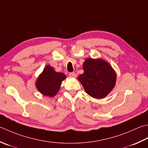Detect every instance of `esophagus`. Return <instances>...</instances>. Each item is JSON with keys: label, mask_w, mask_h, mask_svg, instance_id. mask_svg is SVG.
Segmentation results:
<instances>
[{"label": "esophagus", "mask_w": 148, "mask_h": 148, "mask_svg": "<svg viewBox=\"0 0 148 148\" xmlns=\"http://www.w3.org/2000/svg\"><path fill=\"white\" fill-rule=\"evenodd\" d=\"M69 76L72 77H77V74L75 72H71V73H69Z\"/></svg>", "instance_id": "1"}]
</instances>
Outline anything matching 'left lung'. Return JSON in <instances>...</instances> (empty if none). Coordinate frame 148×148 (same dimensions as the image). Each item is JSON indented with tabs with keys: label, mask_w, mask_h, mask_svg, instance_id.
<instances>
[{
	"label": "left lung",
	"mask_w": 148,
	"mask_h": 148,
	"mask_svg": "<svg viewBox=\"0 0 148 148\" xmlns=\"http://www.w3.org/2000/svg\"><path fill=\"white\" fill-rule=\"evenodd\" d=\"M83 74L77 77L85 92L96 99L105 97L116 82V74L112 66L103 60L87 58L84 62Z\"/></svg>",
	"instance_id": "obj_1"
}]
</instances>
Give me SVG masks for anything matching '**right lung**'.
I'll list each match as a JSON object with an SVG mask.
<instances>
[{
    "mask_svg": "<svg viewBox=\"0 0 148 148\" xmlns=\"http://www.w3.org/2000/svg\"><path fill=\"white\" fill-rule=\"evenodd\" d=\"M65 78L64 74L55 72L53 67L47 65L38 78L36 86L45 96L53 97L58 92L62 81Z\"/></svg>",
    "mask_w": 148,
    "mask_h": 148,
    "instance_id": "add662e5",
    "label": "right lung"
}]
</instances>
